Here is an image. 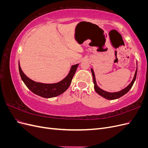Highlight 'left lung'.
<instances>
[{"label":"left lung","mask_w":148,"mask_h":148,"mask_svg":"<svg viewBox=\"0 0 148 148\" xmlns=\"http://www.w3.org/2000/svg\"><path fill=\"white\" fill-rule=\"evenodd\" d=\"M136 64H137V62H136ZM137 70H138V64H137L136 69V71H135V75H134L133 79L132 81V82L130 83L126 88H125L124 89H122V90L120 91H118V92H107V91L103 90V89H101L99 86H97L96 81V77H95V72H94L93 69H91V73H92V75L93 82H94V84H95V86H94V88H95L96 92L98 94V95H99L100 96H101L103 97L106 98V99H107L114 100V99H118V98L122 97V96L125 95V94L127 93L130 91V89L132 88V86L133 85V83H134V82H135V79H136V75H137Z\"/></svg>","instance_id":"8db88e82"}]
</instances>
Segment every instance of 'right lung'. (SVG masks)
<instances>
[{"instance_id": "add662e5", "label": "right lung", "mask_w": 148, "mask_h": 148, "mask_svg": "<svg viewBox=\"0 0 148 148\" xmlns=\"http://www.w3.org/2000/svg\"><path fill=\"white\" fill-rule=\"evenodd\" d=\"M78 65L79 64H77L71 66L69 74L60 82L52 84L36 82L27 77L22 71L19 62L18 69L21 79L30 91L41 97L51 98L62 95L69 88Z\"/></svg>"}]
</instances>
